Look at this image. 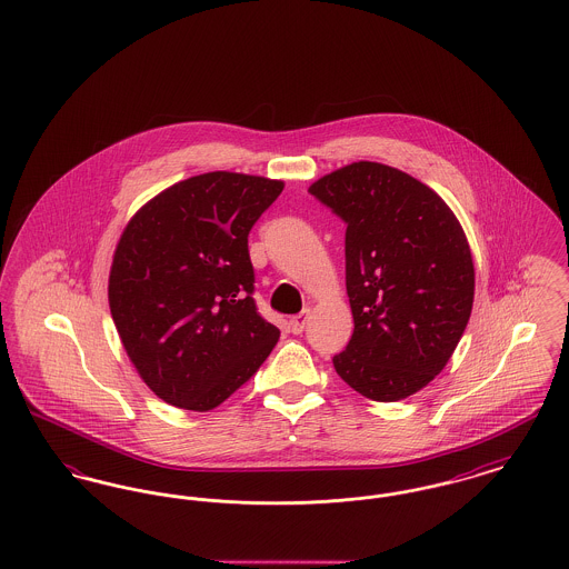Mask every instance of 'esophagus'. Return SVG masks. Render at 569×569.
<instances>
[{"instance_id":"1","label":"esophagus","mask_w":569,"mask_h":569,"mask_svg":"<svg viewBox=\"0 0 569 569\" xmlns=\"http://www.w3.org/2000/svg\"><path fill=\"white\" fill-rule=\"evenodd\" d=\"M309 322V311H300L295 318H290V330L295 335H300L305 330V326Z\"/></svg>"}]
</instances>
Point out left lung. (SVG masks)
Masks as SVG:
<instances>
[{"label": "left lung", "instance_id": "obj_1", "mask_svg": "<svg viewBox=\"0 0 569 569\" xmlns=\"http://www.w3.org/2000/svg\"><path fill=\"white\" fill-rule=\"evenodd\" d=\"M309 191L348 223L353 335L335 371L371 401L407 399L441 373L471 316L462 226L429 186L386 163H348Z\"/></svg>", "mask_w": 569, "mask_h": 569}]
</instances>
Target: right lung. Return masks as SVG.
<instances>
[{"label": "right lung", "mask_w": 569, "mask_h": 569, "mask_svg": "<svg viewBox=\"0 0 569 569\" xmlns=\"http://www.w3.org/2000/svg\"><path fill=\"white\" fill-rule=\"evenodd\" d=\"M283 181L204 172L170 186L128 221L109 305L142 381L170 406L209 411L260 369L279 328L253 300L247 237Z\"/></svg>", "instance_id": "1"}]
</instances>
